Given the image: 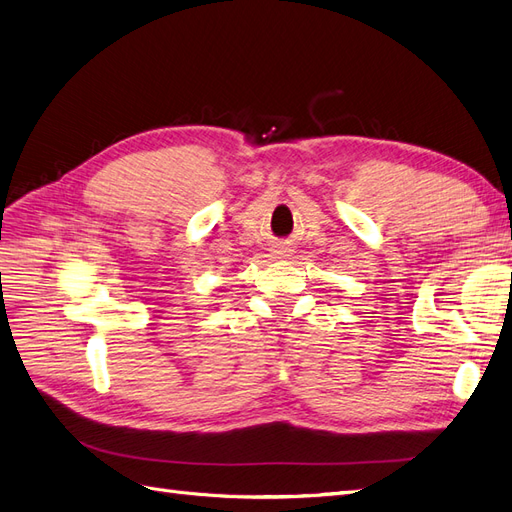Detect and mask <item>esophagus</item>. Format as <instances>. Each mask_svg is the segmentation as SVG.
<instances>
[{
  "label": "esophagus",
  "instance_id": "esophagus-1",
  "mask_svg": "<svg viewBox=\"0 0 512 512\" xmlns=\"http://www.w3.org/2000/svg\"><path fill=\"white\" fill-rule=\"evenodd\" d=\"M284 252H288V247H284V245H282L280 250H277V254H284Z\"/></svg>",
  "mask_w": 512,
  "mask_h": 512
}]
</instances>
